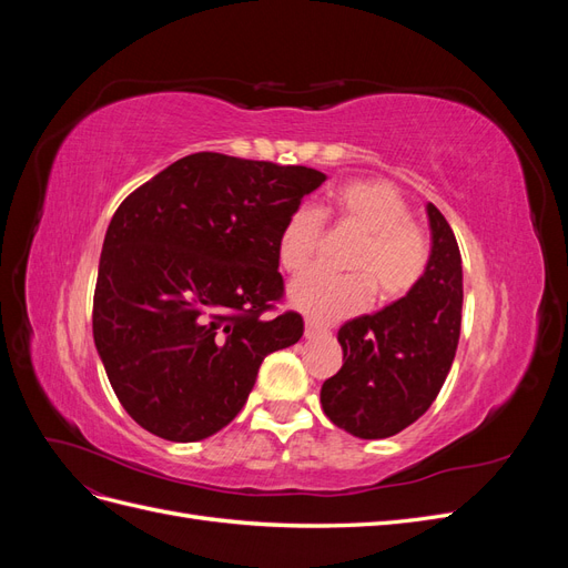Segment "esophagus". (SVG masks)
Returning a JSON list of instances; mask_svg holds the SVG:
<instances>
[{
  "mask_svg": "<svg viewBox=\"0 0 568 568\" xmlns=\"http://www.w3.org/2000/svg\"><path fill=\"white\" fill-rule=\"evenodd\" d=\"M320 336H329V332H326L320 324L305 322V338H320Z\"/></svg>",
  "mask_w": 568,
  "mask_h": 568,
  "instance_id": "34e87169",
  "label": "esophagus"
}]
</instances>
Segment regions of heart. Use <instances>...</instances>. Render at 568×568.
<instances>
[{
	"instance_id": "obj_1",
	"label": "heart",
	"mask_w": 568,
	"mask_h": 568,
	"mask_svg": "<svg viewBox=\"0 0 568 568\" xmlns=\"http://www.w3.org/2000/svg\"><path fill=\"white\" fill-rule=\"evenodd\" d=\"M334 213L365 232L353 251L351 274L307 272L288 288V298L317 324H332L363 313L379 291L384 303L400 301L422 282L428 267V242L409 220V203L400 189L386 180H355L336 189ZM324 242V213L315 205H298L280 232V263L288 272L311 267Z\"/></svg>"
}]
</instances>
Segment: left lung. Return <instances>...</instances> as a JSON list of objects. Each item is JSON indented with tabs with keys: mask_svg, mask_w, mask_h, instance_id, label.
I'll list each match as a JSON object with an SVG mask.
<instances>
[{
	"mask_svg": "<svg viewBox=\"0 0 568 568\" xmlns=\"http://www.w3.org/2000/svg\"><path fill=\"white\" fill-rule=\"evenodd\" d=\"M432 255L417 288L338 329L343 367L322 384L324 415L357 438L400 434L432 407L462 324V255L448 220L426 205Z\"/></svg>",
	"mask_w": 568,
	"mask_h": 568,
	"instance_id": "8db88e82",
	"label": "left lung"
}]
</instances>
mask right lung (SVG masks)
I'll use <instances>...</instances> for the list:
<instances>
[{
  "label": "right lung",
  "instance_id": "1",
  "mask_svg": "<svg viewBox=\"0 0 568 568\" xmlns=\"http://www.w3.org/2000/svg\"><path fill=\"white\" fill-rule=\"evenodd\" d=\"M326 180L305 165L201 151L118 205L101 248L92 332L128 415L153 436L203 440L244 407L263 359L303 317L284 296L280 232Z\"/></svg>",
  "mask_w": 568,
  "mask_h": 568
}]
</instances>
